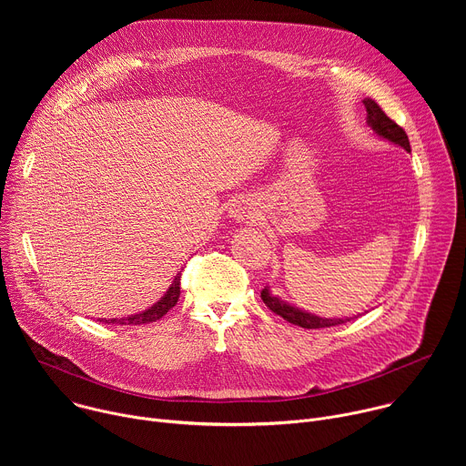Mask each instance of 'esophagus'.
<instances>
[{"label": "esophagus", "mask_w": 466, "mask_h": 466, "mask_svg": "<svg viewBox=\"0 0 466 466\" xmlns=\"http://www.w3.org/2000/svg\"><path fill=\"white\" fill-rule=\"evenodd\" d=\"M228 218L236 219V221H247L252 218L248 207L245 203H236L230 210H228Z\"/></svg>", "instance_id": "34e87169"}]
</instances>
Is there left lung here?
<instances>
[{"label":"left lung","mask_w":466,"mask_h":466,"mask_svg":"<svg viewBox=\"0 0 466 466\" xmlns=\"http://www.w3.org/2000/svg\"><path fill=\"white\" fill-rule=\"evenodd\" d=\"M363 105L367 108V125L376 132V135L381 140H385L389 144H394L398 147L406 149L408 153H411V146H410V138L406 135V130L402 127H398L390 117H387L385 112L380 108V105L376 101L367 97V99H363ZM261 300L271 311H275L277 315H280L288 322L297 324L300 328H329V326H338V324H343V322L354 319V317H345V319L343 317L341 319L319 317L315 313L300 309V308L282 300L280 297L273 295L269 286H265L261 289Z\"/></svg>","instance_id":"obj_1"}]
</instances>
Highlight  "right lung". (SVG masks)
I'll return each instance as SVG.
<instances>
[{
  "label": "right lung",
  "mask_w": 466,
  "mask_h": 466,
  "mask_svg": "<svg viewBox=\"0 0 466 466\" xmlns=\"http://www.w3.org/2000/svg\"><path fill=\"white\" fill-rule=\"evenodd\" d=\"M180 297V273H177V277L173 279L171 286L167 288V291L164 293V297H160V300H157L151 308L135 313V315H128V317H121V319H99V322L105 324H127V326H135V324H149L155 322L158 319H162L178 300Z\"/></svg>",
  "instance_id": "obj_1"
}]
</instances>
